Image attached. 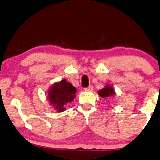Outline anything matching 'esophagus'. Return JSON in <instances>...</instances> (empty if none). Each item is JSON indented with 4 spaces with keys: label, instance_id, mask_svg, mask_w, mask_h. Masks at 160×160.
Segmentation results:
<instances>
[{
    "label": "esophagus",
    "instance_id": "34e87169",
    "mask_svg": "<svg viewBox=\"0 0 160 160\" xmlns=\"http://www.w3.org/2000/svg\"><path fill=\"white\" fill-rule=\"evenodd\" d=\"M84 90L86 91H92L93 90V87L92 86H90L87 87V88H85Z\"/></svg>",
    "mask_w": 160,
    "mask_h": 160
}]
</instances>
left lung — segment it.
<instances>
[{
    "label": "left lung",
    "mask_w": 160,
    "mask_h": 160,
    "mask_svg": "<svg viewBox=\"0 0 160 160\" xmlns=\"http://www.w3.org/2000/svg\"><path fill=\"white\" fill-rule=\"evenodd\" d=\"M99 94L102 98H108L113 97L115 95V91L113 90V88L111 86L108 85L105 88L99 91Z\"/></svg>",
    "instance_id": "left-lung-1"
}]
</instances>
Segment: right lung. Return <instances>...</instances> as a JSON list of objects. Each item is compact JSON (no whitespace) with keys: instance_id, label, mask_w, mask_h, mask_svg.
<instances>
[{"instance_id":"1","label":"right lung","mask_w":160,"mask_h":160,"mask_svg":"<svg viewBox=\"0 0 160 160\" xmlns=\"http://www.w3.org/2000/svg\"><path fill=\"white\" fill-rule=\"evenodd\" d=\"M76 88L66 80L55 82L48 92V99L50 105L58 112L66 110L65 105L70 103L75 97Z\"/></svg>"}]
</instances>
